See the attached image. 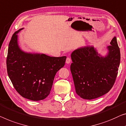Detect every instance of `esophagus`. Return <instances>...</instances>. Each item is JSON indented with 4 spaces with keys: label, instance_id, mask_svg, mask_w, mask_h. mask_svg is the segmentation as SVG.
<instances>
[{
    "label": "esophagus",
    "instance_id": "1",
    "mask_svg": "<svg viewBox=\"0 0 126 126\" xmlns=\"http://www.w3.org/2000/svg\"><path fill=\"white\" fill-rule=\"evenodd\" d=\"M71 58L69 57H67L66 59V62H66V63H67V64H69L71 63Z\"/></svg>",
    "mask_w": 126,
    "mask_h": 126
}]
</instances>
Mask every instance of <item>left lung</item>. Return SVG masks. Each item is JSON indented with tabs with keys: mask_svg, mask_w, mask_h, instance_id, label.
<instances>
[{
	"mask_svg": "<svg viewBox=\"0 0 126 126\" xmlns=\"http://www.w3.org/2000/svg\"><path fill=\"white\" fill-rule=\"evenodd\" d=\"M110 45L105 57L99 55L92 46L79 48L71 54L70 69L75 90L82 98L92 99L102 96L115 83L121 60L115 37Z\"/></svg>",
	"mask_w": 126,
	"mask_h": 126,
	"instance_id": "1",
	"label": "left lung"
}]
</instances>
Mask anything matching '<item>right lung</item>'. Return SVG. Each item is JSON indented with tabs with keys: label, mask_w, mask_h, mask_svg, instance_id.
<instances>
[{
	"label": "right lung",
	"mask_w": 126,
	"mask_h": 126,
	"mask_svg": "<svg viewBox=\"0 0 126 126\" xmlns=\"http://www.w3.org/2000/svg\"><path fill=\"white\" fill-rule=\"evenodd\" d=\"M15 32L9 42L7 57L8 76L16 91L32 101L46 98L51 91L56 74L64 65L66 57L27 53L20 50Z\"/></svg>",
	"instance_id": "right-lung-1"
}]
</instances>
